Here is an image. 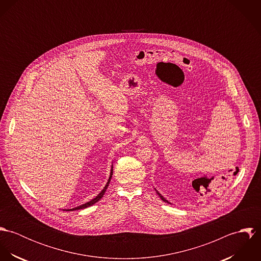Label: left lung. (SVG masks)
<instances>
[{
	"instance_id": "8db88e82",
	"label": "left lung",
	"mask_w": 261,
	"mask_h": 261,
	"mask_svg": "<svg viewBox=\"0 0 261 261\" xmlns=\"http://www.w3.org/2000/svg\"><path fill=\"white\" fill-rule=\"evenodd\" d=\"M154 190H155V189H154ZM155 192H156V194L159 195V197H160V198H161V199H162V200H163L164 202H166V203H169V204H171V203H170V202H169L168 200H166V199H165V198H164V197H163V196H162V195H161V194H160V193H159V192H158L156 190H155Z\"/></svg>"
}]
</instances>
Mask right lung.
<instances>
[{"label":"right lung","instance_id":"right-lung-1","mask_svg":"<svg viewBox=\"0 0 261 261\" xmlns=\"http://www.w3.org/2000/svg\"><path fill=\"white\" fill-rule=\"evenodd\" d=\"M112 169H111V174H110V178H109V180H108V183L106 184V186L105 188L102 189V191L95 197V198H93L92 200H90L89 202H87V203H85V204H82V205H80V206H77V207H75V208H72V209H66V211H74V210H80V209H85V208H87V207H89V206H92L93 204H95L96 202H98L102 197H103V195H105V193H106V191H107V189H108V187L110 185V182H111V179H112Z\"/></svg>","mask_w":261,"mask_h":261}]
</instances>
